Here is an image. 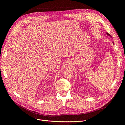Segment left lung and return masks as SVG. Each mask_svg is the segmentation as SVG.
<instances>
[{
	"instance_id": "1",
	"label": "left lung",
	"mask_w": 125,
	"mask_h": 125,
	"mask_svg": "<svg viewBox=\"0 0 125 125\" xmlns=\"http://www.w3.org/2000/svg\"><path fill=\"white\" fill-rule=\"evenodd\" d=\"M106 34L108 35V36H110L111 37H112V36H111V35H110V34H109L108 33H106ZM112 43L113 44V45H114V42H112Z\"/></svg>"
}]
</instances>
